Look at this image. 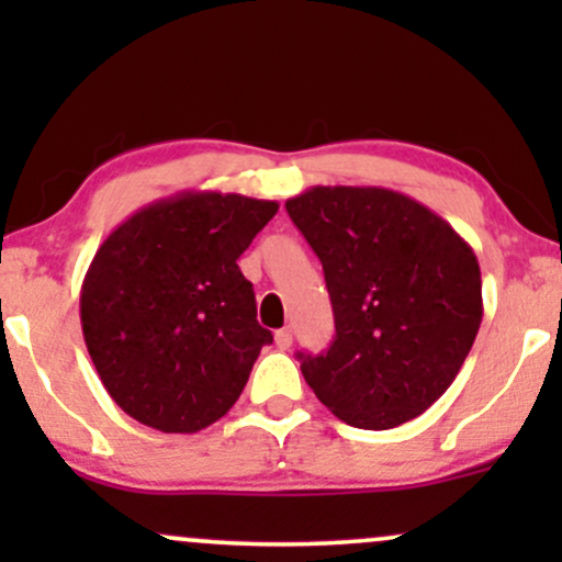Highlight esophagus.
I'll list each match as a JSON object with an SVG mask.
<instances>
[{
    "instance_id": "34e87169",
    "label": "esophagus",
    "mask_w": 562,
    "mask_h": 562,
    "mask_svg": "<svg viewBox=\"0 0 562 562\" xmlns=\"http://www.w3.org/2000/svg\"><path fill=\"white\" fill-rule=\"evenodd\" d=\"M274 344H277V348H282V351H285V348H290V344H293V330H290V327H282V330H277L274 333Z\"/></svg>"
}]
</instances>
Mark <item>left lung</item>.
<instances>
[{
  "mask_svg": "<svg viewBox=\"0 0 562 562\" xmlns=\"http://www.w3.org/2000/svg\"><path fill=\"white\" fill-rule=\"evenodd\" d=\"M325 269L335 338L299 353L335 417L364 430L415 420L449 389L483 317L473 248L385 187H312L285 203Z\"/></svg>",
  "mask_w": 562,
  "mask_h": 562,
  "instance_id": "8db88e82",
  "label": "left lung"
}]
</instances>
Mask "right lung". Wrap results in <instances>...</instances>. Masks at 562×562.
Here are the masks:
<instances>
[{"instance_id": "obj_1", "label": "right lung", "mask_w": 562, "mask_h": 562, "mask_svg": "<svg viewBox=\"0 0 562 562\" xmlns=\"http://www.w3.org/2000/svg\"><path fill=\"white\" fill-rule=\"evenodd\" d=\"M280 205L179 192L115 227L81 285V330L105 391L164 434H198L232 409L272 333L237 259Z\"/></svg>"}]
</instances>
